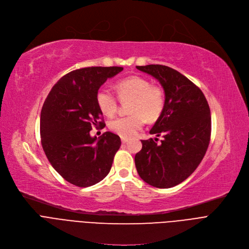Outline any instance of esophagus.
Masks as SVG:
<instances>
[{
    "label": "esophagus",
    "instance_id": "1",
    "mask_svg": "<svg viewBox=\"0 0 249 249\" xmlns=\"http://www.w3.org/2000/svg\"><path fill=\"white\" fill-rule=\"evenodd\" d=\"M121 141H122V143L124 144V143H126V142L128 141V138H126V137H121Z\"/></svg>",
    "mask_w": 249,
    "mask_h": 249
}]
</instances>
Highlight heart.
<instances>
[{
    "mask_svg": "<svg viewBox=\"0 0 249 249\" xmlns=\"http://www.w3.org/2000/svg\"><path fill=\"white\" fill-rule=\"evenodd\" d=\"M118 96L122 100L131 99L129 116L115 118L109 122V128L122 137H132L148 121L157 120L164 109V95L159 87L151 85L147 79L131 76L116 84ZM96 103L106 116H113L117 111V99L107 88H101L96 94Z\"/></svg>",
    "mask_w": 249,
    "mask_h": 249,
    "instance_id": "b5f03b06",
    "label": "heart"
}]
</instances>
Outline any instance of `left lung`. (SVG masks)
<instances>
[{"label":"left lung","instance_id":"obj_1","mask_svg":"<svg viewBox=\"0 0 249 249\" xmlns=\"http://www.w3.org/2000/svg\"><path fill=\"white\" fill-rule=\"evenodd\" d=\"M161 84L164 109L135 155L139 176L149 185L170 188L188 178L203 159L210 141L211 116L202 91L178 71L163 65L136 66Z\"/></svg>","mask_w":249,"mask_h":249}]
</instances>
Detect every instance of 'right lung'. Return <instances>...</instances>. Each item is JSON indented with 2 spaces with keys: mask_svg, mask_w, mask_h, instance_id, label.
<instances>
[{
  "mask_svg": "<svg viewBox=\"0 0 249 249\" xmlns=\"http://www.w3.org/2000/svg\"><path fill=\"white\" fill-rule=\"evenodd\" d=\"M122 67H88L63 76L47 96L41 111L44 152L53 168L71 184L89 187L110 172L121 145L112 132L92 137L93 126H105L96 94Z\"/></svg>",
  "mask_w": 249,
  "mask_h": 249,
  "instance_id": "add662e5",
  "label": "right lung"
}]
</instances>
